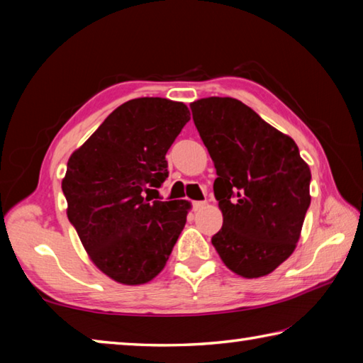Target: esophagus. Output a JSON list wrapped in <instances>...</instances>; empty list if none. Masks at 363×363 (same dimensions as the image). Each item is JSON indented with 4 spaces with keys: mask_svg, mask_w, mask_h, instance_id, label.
I'll return each instance as SVG.
<instances>
[{
    "mask_svg": "<svg viewBox=\"0 0 363 363\" xmlns=\"http://www.w3.org/2000/svg\"><path fill=\"white\" fill-rule=\"evenodd\" d=\"M192 206H194V210H195V211L203 210V208L206 206V201H194Z\"/></svg>",
    "mask_w": 363,
    "mask_h": 363,
    "instance_id": "34e87169",
    "label": "esophagus"
}]
</instances>
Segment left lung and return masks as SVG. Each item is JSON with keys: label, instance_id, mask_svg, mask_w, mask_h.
Masks as SVG:
<instances>
[{"label": "left lung", "instance_id": "left-lung-1", "mask_svg": "<svg viewBox=\"0 0 363 363\" xmlns=\"http://www.w3.org/2000/svg\"><path fill=\"white\" fill-rule=\"evenodd\" d=\"M216 168L223 227L211 243L233 274L257 279L293 255L311 205V169L298 145L232 97L190 104Z\"/></svg>", "mask_w": 363, "mask_h": 363}]
</instances>
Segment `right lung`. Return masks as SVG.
Listing matches in <instances>:
<instances>
[{"instance_id":"add662e5","label":"right lung","mask_w":363,"mask_h":363,"mask_svg":"<svg viewBox=\"0 0 363 363\" xmlns=\"http://www.w3.org/2000/svg\"><path fill=\"white\" fill-rule=\"evenodd\" d=\"M190 120L186 104H121L72 153L62 179L67 216L94 266L121 285H144L167 266L186 225L187 200H153L168 177L171 144Z\"/></svg>"}]
</instances>
